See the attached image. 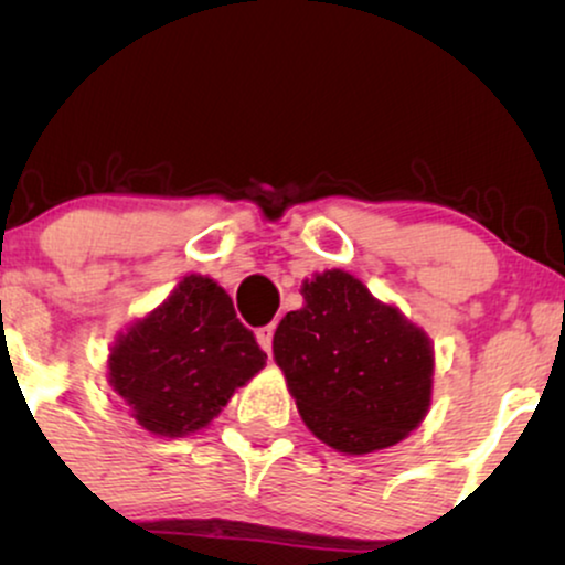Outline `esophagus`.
Returning <instances> with one entry per match:
<instances>
[{
  "mask_svg": "<svg viewBox=\"0 0 565 565\" xmlns=\"http://www.w3.org/2000/svg\"><path fill=\"white\" fill-rule=\"evenodd\" d=\"M274 332H276L274 323L257 329V342H260V348L265 350V353H270V350H274Z\"/></svg>",
  "mask_w": 565,
  "mask_h": 565,
  "instance_id": "34e87169",
  "label": "esophagus"
}]
</instances>
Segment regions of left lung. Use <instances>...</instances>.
Here are the masks:
<instances>
[{
    "instance_id": "1",
    "label": "left lung",
    "mask_w": 565,
    "mask_h": 565,
    "mask_svg": "<svg viewBox=\"0 0 565 565\" xmlns=\"http://www.w3.org/2000/svg\"><path fill=\"white\" fill-rule=\"evenodd\" d=\"M300 291L305 305L278 323L274 359L302 423L342 454L404 440L430 408V337L345 270L305 278Z\"/></svg>"
}]
</instances>
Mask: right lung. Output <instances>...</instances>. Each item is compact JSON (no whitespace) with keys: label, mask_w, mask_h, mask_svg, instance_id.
<instances>
[{"label":"right lung","mask_w":565,"mask_h":565,"mask_svg":"<svg viewBox=\"0 0 565 565\" xmlns=\"http://www.w3.org/2000/svg\"><path fill=\"white\" fill-rule=\"evenodd\" d=\"M265 359L225 289L191 274L116 337L108 382L142 430L180 438L210 425Z\"/></svg>","instance_id":"right-lung-1"}]
</instances>
